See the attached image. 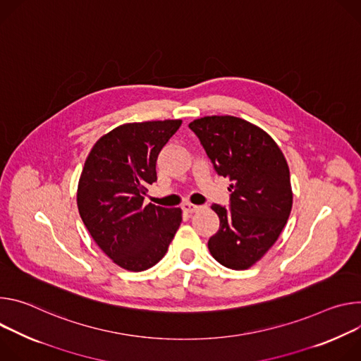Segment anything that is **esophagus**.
Masks as SVG:
<instances>
[{"instance_id": "34e87169", "label": "esophagus", "mask_w": 361, "mask_h": 361, "mask_svg": "<svg viewBox=\"0 0 361 361\" xmlns=\"http://www.w3.org/2000/svg\"><path fill=\"white\" fill-rule=\"evenodd\" d=\"M182 209H183L186 214H193V212H196V211L199 209V207H197V205H193V204H190V202H186V204L182 207Z\"/></svg>"}]
</instances>
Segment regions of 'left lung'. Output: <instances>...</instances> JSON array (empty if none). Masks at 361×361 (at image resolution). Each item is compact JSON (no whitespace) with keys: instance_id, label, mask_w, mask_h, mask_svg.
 Here are the masks:
<instances>
[{"instance_id":"obj_1","label":"left lung","mask_w":361,"mask_h":361,"mask_svg":"<svg viewBox=\"0 0 361 361\" xmlns=\"http://www.w3.org/2000/svg\"><path fill=\"white\" fill-rule=\"evenodd\" d=\"M189 128L218 175L231 180V208L211 207L219 229L209 252L226 268L248 269L275 244L293 208L284 153L265 130L235 116H205Z\"/></svg>"}]
</instances>
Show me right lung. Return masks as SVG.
<instances>
[{
  "label": "right lung",
  "mask_w": 361,
  "mask_h": 361,
  "mask_svg": "<svg viewBox=\"0 0 361 361\" xmlns=\"http://www.w3.org/2000/svg\"><path fill=\"white\" fill-rule=\"evenodd\" d=\"M180 125L154 120L117 126L94 143L80 175V216L99 248L128 271L162 259L182 222L180 208L143 205L147 186L157 179V154Z\"/></svg>",
  "instance_id": "right-lung-1"
}]
</instances>
